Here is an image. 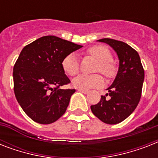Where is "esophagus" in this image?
<instances>
[{
  "mask_svg": "<svg viewBox=\"0 0 158 158\" xmlns=\"http://www.w3.org/2000/svg\"><path fill=\"white\" fill-rule=\"evenodd\" d=\"M79 92H81V93H83V94H88V93H89V90H84V89H79Z\"/></svg>",
  "mask_w": 158,
  "mask_h": 158,
  "instance_id": "obj_1",
  "label": "esophagus"
}]
</instances>
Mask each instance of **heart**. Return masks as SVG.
<instances>
[{
	"label": "heart",
	"mask_w": 158,
	"mask_h": 158,
	"mask_svg": "<svg viewBox=\"0 0 158 158\" xmlns=\"http://www.w3.org/2000/svg\"><path fill=\"white\" fill-rule=\"evenodd\" d=\"M87 54L98 61L96 66L97 72H100L106 78H112L116 73V64L111 59V54L104 46L97 45L87 51ZM62 68L69 76H74L79 72V60L75 53H69L62 60ZM72 84L76 89H89L100 87L103 84V79L100 74H79L74 78Z\"/></svg>",
	"instance_id": "b5f03b06"
}]
</instances>
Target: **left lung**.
Masks as SVG:
<instances>
[{
  "label": "left lung",
  "mask_w": 158,
  "mask_h": 158,
  "mask_svg": "<svg viewBox=\"0 0 158 158\" xmlns=\"http://www.w3.org/2000/svg\"><path fill=\"white\" fill-rule=\"evenodd\" d=\"M98 42L111 47L117 54L119 69L108 94L101 96L96 105L91 106L92 112L102 122L109 125L120 123L130 115L139 102L144 80V70L139 53L120 41L102 38ZM106 96L109 98H105Z\"/></svg>",
  "instance_id": "obj_1"
}]
</instances>
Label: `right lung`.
Wrapping results in <instances>:
<instances>
[{
    "mask_svg": "<svg viewBox=\"0 0 158 158\" xmlns=\"http://www.w3.org/2000/svg\"><path fill=\"white\" fill-rule=\"evenodd\" d=\"M83 46L56 36H44L21 51L13 69L14 91L23 111L35 122L48 125L64 115L75 89L62 68L67 55Z\"/></svg>",
    "mask_w": 158,
    "mask_h": 158,
    "instance_id": "obj_1",
    "label": "right lung"
}]
</instances>
